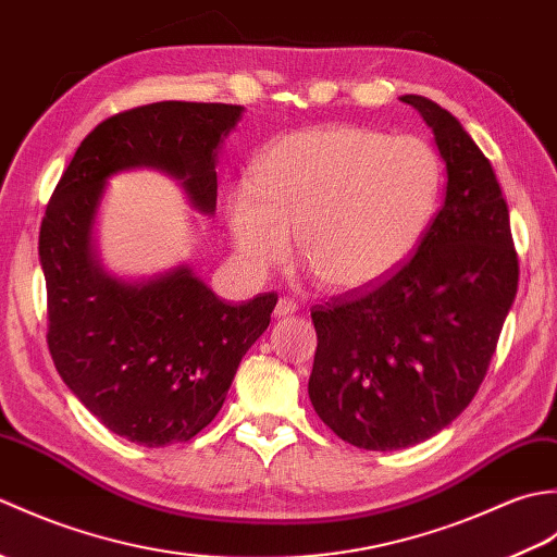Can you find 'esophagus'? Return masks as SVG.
Segmentation results:
<instances>
[{"label": "esophagus", "instance_id": "1", "mask_svg": "<svg viewBox=\"0 0 557 557\" xmlns=\"http://www.w3.org/2000/svg\"><path fill=\"white\" fill-rule=\"evenodd\" d=\"M299 311V304L294 299H280L277 306H275V315L277 318H287V315H294Z\"/></svg>", "mask_w": 557, "mask_h": 557}]
</instances>
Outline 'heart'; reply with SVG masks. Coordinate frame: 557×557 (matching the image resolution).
<instances>
[{"label":"heart","instance_id":"1","mask_svg":"<svg viewBox=\"0 0 557 557\" xmlns=\"http://www.w3.org/2000/svg\"><path fill=\"white\" fill-rule=\"evenodd\" d=\"M253 186L227 194V224L244 263H301L335 292L381 285L409 263L443 188L437 152L417 136L315 126L277 138L253 164Z\"/></svg>","mask_w":557,"mask_h":557}]
</instances>
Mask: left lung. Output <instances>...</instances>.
I'll use <instances>...</instances> for the list:
<instances>
[{"label":"left lung","mask_w":557,"mask_h":557,"mask_svg":"<svg viewBox=\"0 0 557 557\" xmlns=\"http://www.w3.org/2000/svg\"><path fill=\"white\" fill-rule=\"evenodd\" d=\"M399 100L433 132L445 203L405 268L311 313V405L342 441L375 453L429 441L469 407L519 280L510 212L491 162L441 104Z\"/></svg>","instance_id":"1"}]
</instances>
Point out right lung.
Masks as SVG:
<instances>
[{"mask_svg": "<svg viewBox=\"0 0 557 557\" xmlns=\"http://www.w3.org/2000/svg\"><path fill=\"white\" fill-rule=\"evenodd\" d=\"M242 104L152 102L98 124L59 180L40 227L47 345L66 387L126 441H191L218 417L275 294L227 304L186 263L126 280L104 270L96 222L120 172L158 170L194 210L215 215L218 156Z\"/></svg>", "mask_w": 557, "mask_h": 557, "instance_id": "1", "label": "right lung"}]
</instances>
